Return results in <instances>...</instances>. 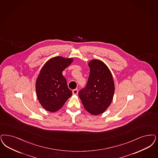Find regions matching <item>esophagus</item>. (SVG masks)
<instances>
[{"mask_svg":"<svg viewBox=\"0 0 158 158\" xmlns=\"http://www.w3.org/2000/svg\"><path fill=\"white\" fill-rule=\"evenodd\" d=\"M72 93H73V95H77V93H78V90H77V89H75L73 90V91H72Z\"/></svg>","mask_w":158,"mask_h":158,"instance_id":"34e87169","label":"esophagus"}]
</instances>
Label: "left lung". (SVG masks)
<instances>
[{
  "label": "left lung",
  "instance_id": "8db88e82",
  "mask_svg": "<svg viewBox=\"0 0 158 158\" xmlns=\"http://www.w3.org/2000/svg\"><path fill=\"white\" fill-rule=\"evenodd\" d=\"M90 74L86 87L79 92L82 104L89 113L102 114L111 103L114 94V82L109 68L103 61L90 60Z\"/></svg>",
  "mask_w": 158,
  "mask_h": 158
}]
</instances>
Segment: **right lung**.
Instances as JSON below:
<instances>
[{
    "mask_svg": "<svg viewBox=\"0 0 158 158\" xmlns=\"http://www.w3.org/2000/svg\"><path fill=\"white\" fill-rule=\"evenodd\" d=\"M73 60L55 56L48 60L40 71L35 83L36 94L40 103L49 112L62 108L72 94L62 72Z\"/></svg>",
    "mask_w": 158,
    "mask_h": 158,
    "instance_id": "right-lung-1",
    "label": "right lung"
}]
</instances>
